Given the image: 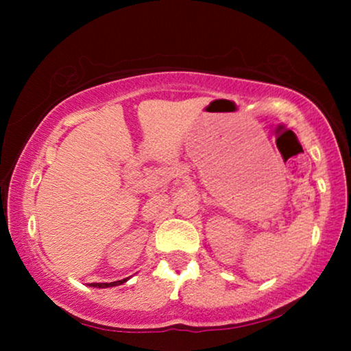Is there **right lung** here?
<instances>
[{"instance_id":"1","label":"right lung","mask_w":351,"mask_h":351,"mask_svg":"<svg viewBox=\"0 0 351 351\" xmlns=\"http://www.w3.org/2000/svg\"><path fill=\"white\" fill-rule=\"evenodd\" d=\"M128 278H124V280H119V281H113V282H90L89 286L93 287H112V286H119L123 285V282H126Z\"/></svg>"}]
</instances>
